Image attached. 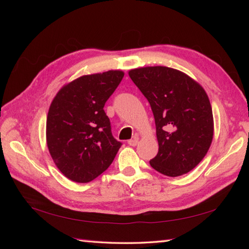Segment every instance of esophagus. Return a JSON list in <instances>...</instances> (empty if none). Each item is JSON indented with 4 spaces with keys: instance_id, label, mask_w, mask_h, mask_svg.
I'll return each mask as SVG.
<instances>
[{
    "instance_id": "obj_1",
    "label": "esophagus",
    "mask_w": 249,
    "mask_h": 249,
    "mask_svg": "<svg viewBox=\"0 0 249 249\" xmlns=\"http://www.w3.org/2000/svg\"><path fill=\"white\" fill-rule=\"evenodd\" d=\"M137 143H138V138H137V137H135L134 139L128 140V144L131 145V146H136Z\"/></svg>"
}]
</instances>
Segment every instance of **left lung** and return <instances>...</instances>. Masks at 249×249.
I'll list each match as a JSON object with an SVG mask.
<instances>
[{
	"label": "left lung",
	"mask_w": 249,
	"mask_h": 249,
	"mask_svg": "<svg viewBox=\"0 0 249 249\" xmlns=\"http://www.w3.org/2000/svg\"><path fill=\"white\" fill-rule=\"evenodd\" d=\"M128 75L149 100L160 149L150 160L167 177L189 172L203 160L212 143L213 112L203 88L179 71L149 66Z\"/></svg>",
	"instance_id": "left-lung-1"
}]
</instances>
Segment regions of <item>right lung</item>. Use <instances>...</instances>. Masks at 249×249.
Returning <instances> with one entry per match:
<instances>
[{
	"instance_id": "add662e5",
	"label": "right lung",
	"mask_w": 249,
	"mask_h": 249,
	"mask_svg": "<svg viewBox=\"0 0 249 249\" xmlns=\"http://www.w3.org/2000/svg\"><path fill=\"white\" fill-rule=\"evenodd\" d=\"M124 72L82 76L63 87L50 105L46 137L59 170L77 183L93 181L112 163L122 143L113 138L104 107Z\"/></svg>"
}]
</instances>
